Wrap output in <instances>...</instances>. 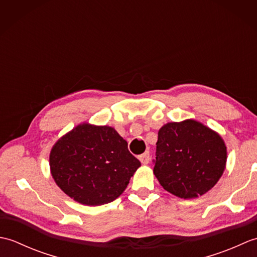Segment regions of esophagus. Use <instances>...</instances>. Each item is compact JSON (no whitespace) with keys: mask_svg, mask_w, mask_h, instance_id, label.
I'll list each match as a JSON object with an SVG mask.
<instances>
[{"mask_svg":"<svg viewBox=\"0 0 257 257\" xmlns=\"http://www.w3.org/2000/svg\"><path fill=\"white\" fill-rule=\"evenodd\" d=\"M138 159L140 160V162L143 163V165H148L149 160H150V156H149V152H145V154L140 155L138 157Z\"/></svg>","mask_w":257,"mask_h":257,"instance_id":"1","label":"esophagus"}]
</instances>
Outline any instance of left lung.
Returning <instances> with one entry per match:
<instances>
[{"instance_id": "obj_1", "label": "left lung", "mask_w": 257, "mask_h": 257, "mask_svg": "<svg viewBox=\"0 0 257 257\" xmlns=\"http://www.w3.org/2000/svg\"><path fill=\"white\" fill-rule=\"evenodd\" d=\"M156 145L155 176L163 189L178 198L203 195L225 170L224 140L194 119L163 124Z\"/></svg>"}]
</instances>
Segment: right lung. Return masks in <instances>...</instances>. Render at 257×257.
<instances>
[{
    "label": "right lung",
    "instance_id": "right-lung-1",
    "mask_svg": "<svg viewBox=\"0 0 257 257\" xmlns=\"http://www.w3.org/2000/svg\"><path fill=\"white\" fill-rule=\"evenodd\" d=\"M140 166L114 128L88 122L59 138L50 154L51 173L58 188L89 206L116 200Z\"/></svg>",
    "mask_w": 257,
    "mask_h": 257
}]
</instances>
